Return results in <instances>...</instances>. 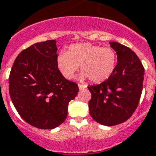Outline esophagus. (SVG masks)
<instances>
[{"mask_svg":"<svg viewBox=\"0 0 156 156\" xmlns=\"http://www.w3.org/2000/svg\"><path fill=\"white\" fill-rule=\"evenodd\" d=\"M78 87H79L80 89H83V88H86L87 87V85L85 84H81V83H78Z\"/></svg>","mask_w":156,"mask_h":156,"instance_id":"1","label":"esophagus"}]
</instances>
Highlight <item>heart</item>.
Instances as JSON below:
<instances>
[{"instance_id":"heart-1","label":"heart","mask_w":156,"mask_h":156,"mask_svg":"<svg viewBox=\"0 0 156 156\" xmlns=\"http://www.w3.org/2000/svg\"><path fill=\"white\" fill-rule=\"evenodd\" d=\"M117 64L115 51L110 47H101L90 43L71 44L68 52H61L56 57V65L64 78L70 80L80 69V78H88L92 83H102L112 75Z\"/></svg>"}]
</instances>
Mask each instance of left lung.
<instances>
[{
	"label": "left lung",
	"instance_id": "1",
	"mask_svg": "<svg viewBox=\"0 0 156 156\" xmlns=\"http://www.w3.org/2000/svg\"><path fill=\"white\" fill-rule=\"evenodd\" d=\"M117 54L114 73L107 80L87 87L92 94L90 115L104 126L125 122L138 107L143 90L144 68L135 52L118 42H110Z\"/></svg>",
	"mask_w": 156,
	"mask_h": 156
}]
</instances>
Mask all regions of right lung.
Returning <instances> with one entry per match:
<instances>
[{
	"label": "right lung",
	"instance_id": "1",
	"mask_svg": "<svg viewBox=\"0 0 156 156\" xmlns=\"http://www.w3.org/2000/svg\"><path fill=\"white\" fill-rule=\"evenodd\" d=\"M55 40L36 43L16 58L9 83L12 102L24 121L40 129H53L66 119L68 106L79 92L56 65Z\"/></svg>",
	"mask_w": 156,
	"mask_h": 156
}]
</instances>
